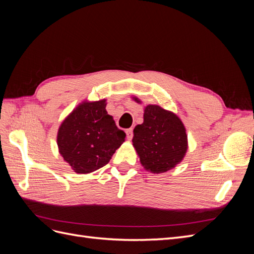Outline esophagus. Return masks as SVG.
I'll return each instance as SVG.
<instances>
[{
	"label": "esophagus",
	"instance_id": "esophagus-1",
	"mask_svg": "<svg viewBox=\"0 0 254 254\" xmlns=\"http://www.w3.org/2000/svg\"><path fill=\"white\" fill-rule=\"evenodd\" d=\"M126 134H127V139L128 140H131L132 136H133V130L132 128H129L126 130Z\"/></svg>",
	"mask_w": 254,
	"mask_h": 254
}]
</instances>
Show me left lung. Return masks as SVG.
I'll return each mask as SVG.
<instances>
[{"label": "left lung", "mask_w": 254, "mask_h": 254, "mask_svg": "<svg viewBox=\"0 0 254 254\" xmlns=\"http://www.w3.org/2000/svg\"><path fill=\"white\" fill-rule=\"evenodd\" d=\"M132 143L142 165L153 174L172 170L188 149L186 128L180 119L156 105L145 108L143 124L133 129Z\"/></svg>", "instance_id": "1"}]
</instances>
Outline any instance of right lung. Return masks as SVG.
Listing matches in <instances>:
<instances>
[{"instance_id":"1","label":"right lung","mask_w":254,"mask_h":254,"mask_svg":"<svg viewBox=\"0 0 254 254\" xmlns=\"http://www.w3.org/2000/svg\"><path fill=\"white\" fill-rule=\"evenodd\" d=\"M126 133L106 111V101L82 103L59 127L57 144L64 161L78 174L108 164Z\"/></svg>"}]
</instances>
